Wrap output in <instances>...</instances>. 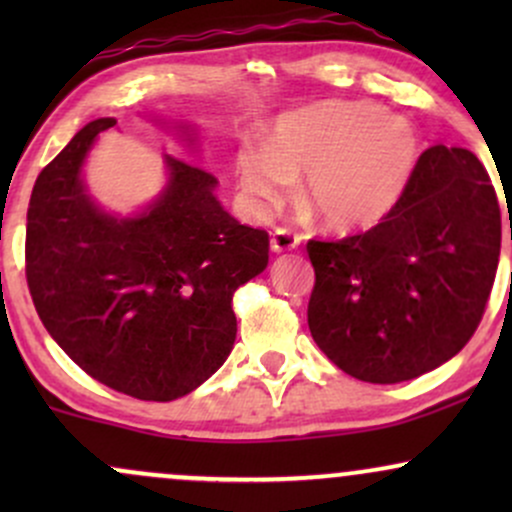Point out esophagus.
Here are the masks:
<instances>
[{
    "label": "esophagus",
    "mask_w": 512,
    "mask_h": 512,
    "mask_svg": "<svg viewBox=\"0 0 512 512\" xmlns=\"http://www.w3.org/2000/svg\"><path fill=\"white\" fill-rule=\"evenodd\" d=\"M301 245V236L289 231V228H276L272 233V250L274 252H291Z\"/></svg>",
    "instance_id": "1"
}]
</instances>
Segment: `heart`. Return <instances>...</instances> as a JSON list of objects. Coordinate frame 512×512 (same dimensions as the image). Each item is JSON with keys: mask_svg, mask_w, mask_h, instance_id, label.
Instances as JSON below:
<instances>
[{"mask_svg": "<svg viewBox=\"0 0 512 512\" xmlns=\"http://www.w3.org/2000/svg\"><path fill=\"white\" fill-rule=\"evenodd\" d=\"M419 132L368 101H322L276 120L272 142L240 144L238 185L257 216L272 214L305 175L301 199L337 231L383 221L419 163Z\"/></svg>", "mask_w": 512, "mask_h": 512, "instance_id": "1", "label": "heart"}]
</instances>
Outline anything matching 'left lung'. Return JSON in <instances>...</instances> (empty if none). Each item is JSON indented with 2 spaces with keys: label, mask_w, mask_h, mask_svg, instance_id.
Here are the masks:
<instances>
[{
  "label": "left lung",
  "mask_w": 512,
  "mask_h": 512,
  "mask_svg": "<svg viewBox=\"0 0 512 512\" xmlns=\"http://www.w3.org/2000/svg\"><path fill=\"white\" fill-rule=\"evenodd\" d=\"M498 255L501 207L486 168L460 146H431L378 226L308 240L310 334L363 383L419 378L477 332Z\"/></svg>",
  "instance_id": "obj_1"
}]
</instances>
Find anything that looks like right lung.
Listing matches in <instances>:
<instances>
[{
  "label": "right lung",
  "instance_id": "obj_1",
  "mask_svg": "<svg viewBox=\"0 0 512 512\" xmlns=\"http://www.w3.org/2000/svg\"><path fill=\"white\" fill-rule=\"evenodd\" d=\"M113 117L88 122L40 170L26 223V281L50 337L93 380L170 402L214 375L236 342L233 293L264 272L269 236L214 197L216 178L166 156L149 211L115 219L91 202L81 166Z\"/></svg>",
  "mask_w": 512,
  "mask_h": 512
}]
</instances>
